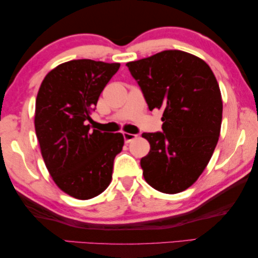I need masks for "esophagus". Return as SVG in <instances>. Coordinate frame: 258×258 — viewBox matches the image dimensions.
Masks as SVG:
<instances>
[{
	"mask_svg": "<svg viewBox=\"0 0 258 258\" xmlns=\"http://www.w3.org/2000/svg\"><path fill=\"white\" fill-rule=\"evenodd\" d=\"M138 135L135 134H129V133H123V138L125 143H130L132 141H134L135 138H137Z\"/></svg>",
	"mask_w": 258,
	"mask_h": 258,
	"instance_id": "1",
	"label": "esophagus"
}]
</instances>
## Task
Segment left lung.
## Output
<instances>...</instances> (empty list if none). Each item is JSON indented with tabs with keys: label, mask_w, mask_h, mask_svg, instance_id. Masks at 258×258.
Masks as SVG:
<instances>
[{
	"label": "left lung",
	"mask_w": 258,
	"mask_h": 258,
	"mask_svg": "<svg viewBox=\"0 0 258 258\" xmlns=\"http://www.w3.org/2000/svg\"><path fill=\"white\" fill-rule=\"evenodd\" d=\"M150 111L163 112L162 132L144 133L151 150L142 158L145 180L163 193H179L205 170L221 133L223 103L217 80L202 59L164 50L126 62Z\"/></svg>",
	"instance_id": "obj_1"
}]
</instances>
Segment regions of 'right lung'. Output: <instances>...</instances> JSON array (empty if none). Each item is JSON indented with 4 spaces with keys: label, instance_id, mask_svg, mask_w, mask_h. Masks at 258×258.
I'll return each mask as SVG.
<instances>
[{
    "label": "right lung",
    "instance_id": "1",
    "mask_svg": "<svg viewBox=\"0 0 258 258\" xmlns=\"http://www.w3.org/2000/svg\"><path fill=\"white\" fill-rule=\"evenodd\" d=\"M119 62L74 59L46 74L37 92L35 133L44 163L57 186L88 200L111 183L123 135L91 130L87 121Z\"/></svg>",
    "mask_w": 258,
    "mask_h": 258
}]
</instances>
